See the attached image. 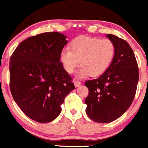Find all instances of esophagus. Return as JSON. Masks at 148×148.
<instances>
[{
	"instance_id": "1",
	"label": "esophagus",
	"mask_w": 148,
	"mask_h": 148,
	"mask_svg": "<svg viewBox=\"0 0 148 148\" xmlns=\"http://www.w3.org/2000/svg\"><path fill=\"white\" fill-rule=\"evenodd\" d=\"M74 86H75V87H78L80 86V84H81V83H80V82L79 81H78V80H74Z\"/></svg>"
}]
</instances>
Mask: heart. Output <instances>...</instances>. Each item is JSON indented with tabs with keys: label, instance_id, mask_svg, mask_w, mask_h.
I'll use <instances>...</instances> for the list:
<instances>
[{
	"label": "heart",
	"instance_id": "heart-1",
	"mask_svg": "<svg viewBox=\"0 0 148 148\" xmlns=\"http://www.w3.org/2000/svg\"><path fill=\"white\" fill-rule=\"evenodd\" d=\"M71 51L63 49L60 53V61L64 69L72 74L80 64L77 72L79 78L97 77L109 69L115 53V45L108 38L80 36L70 44Z\"/></svg>",
	"mask_w": 148,
	"mask_h": 148
}]
</instances>
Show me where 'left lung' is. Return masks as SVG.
<instances>
[{
    "instance_id": "1",
    "label": "left lung",
    "mask_w": 148,
    "mask_h": 148,
    "mask_svg": "<svg viewBox=\"0 0 148 148\" xmlns=\"http://www.w3.org/2000/svg\"><path fill=\"white\" fill-rule=\"evenodd\" d=\"M106 36L115 45L114 60L102 75L85 83L88 89L86 112L97 123L113 121L128 110L138 81V64L129 44L116 36Z\"/></svg>"
}]
</instances>
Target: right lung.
I'll list each match as a JSON object with an SVG mask.
<instances>
[{
  "instance_id": "obj_1",
  "label": "right lung",
  "mask_w": 148,
  "mask_h": 148,
  "mask_svg": "<svg viewBox=\"0 0 148 148\" xmlns=\"http://www.w3.org/2000/svg\"><path fill=\"white\" fill-rule=\"evenodd\" d=\"M68 43L58 32L29 37L19 44L10 60V86L14 101L29 119L54 120L67 95L74 89L72 78L60 62Z\"/></svg>"
}]
</instances>
